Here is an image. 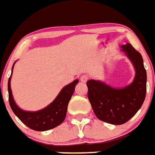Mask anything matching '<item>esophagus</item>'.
I'll list each match as a JSON object with an SVG mask.
<instances>
[{
    "instance_id": "34e87169",
    "label": "esophagus",
    "mask_w": 155,
    "mask_h": 155,
    "mask_svg": "<svg viewBox=\"0 0 155 155\" xmlns=\"http://www.w3.org/2000/svg\"><path fill=\"white\" fill-rule=\"evenodd\" d=\"M89 80V77H88V75H83L80 76V81L83 83H86L87 80Z\"/></svg>"
}]
</instances>
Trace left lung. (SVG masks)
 Instances as JSON below:
<instances>
[{
  "instance_id": "left-lung-1",
  "label": "left lung",
  "mask_w": 155,
  "mask_h": 155,
  "mask_svg": "<svg viewBox=\"0 0 155 155\" xmlns=\"http://www.w3.org/2000/svg\"><path fill=\"white\" fill-rule=\"evenodd\" d=\"M121 47L136 70L134 82L121 89L94 80L87 82V97L97 117L113 125H122L131 119L142 107L147 94V71L141 54L128 42Z\"/></svg>"
}]
</instances>
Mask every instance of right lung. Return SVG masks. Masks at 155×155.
Wrapping results in <instances>:
<instances>
[{
    "instance_id": "right-lung-1",
    "label": "right lung",
    "mask_w": 155,
    "mask_h": 155,
    "mask_svg": "<svg viewBox=\"0 0 155 155\" xmlns=\"http://www.w3.org/2000/svg\"><path fill=\"white\" fill-rule=\"evenodd\" d=\"M10 79L11 75L8 78V81L9 105L14 114L20 119L23 124H25L31 130L36 131L51 130L63 122L66 117L68 103L75 92V85L79 82V80H75L72 83L65 86L61 90L55 100L42 110L38 112H26L18 108L13 101L10 87Z\"/></svg>"
}]
</instances>
